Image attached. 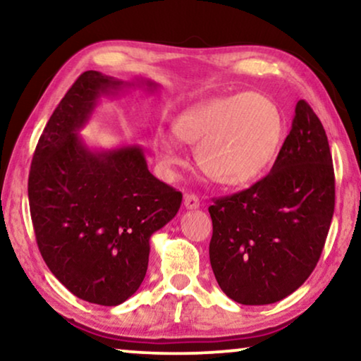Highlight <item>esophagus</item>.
Here are the masks:
<instances>
[{
  "label": "esophagus",
  "instance_id": "esophagus-1",
  "mask_svg": "<svg viewBox=\"0 0 361 361\" xmlns=\"http://www.w3.org/2000/svg\"><path fill=\"white\" fill-rule=\"evenodd\" d=\"M184 207L187 210H195L200 207V200L199 197L194 195V194H185L184 195Z\"/></svg>",
  "mask_w": 361,
  "mask_h": 361
}]
</instances>
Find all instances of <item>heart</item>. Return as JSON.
I'll return each instance as SVG.
<instances>
[{"mask_svg": "<svg viewBox=\"0 0 361 361\" xmlns=\"http://www.w3.org/2000/svg\"><path fill=\"white\" fill-rule=\"evenodd\" d=\"M172 128L184 145L197 147V166L207 179L241 189L258 182L273 166L284 137V116L268 95L243 92L187 108ZM156 154L169 172L184 164L166 135L157 136Z\"/></svg>", "mask_w": 361, "mask_h": 361, "instance_id": "heart-1", "label": "heart"}]
</instances>
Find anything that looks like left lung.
Returning <instances> with one entry per match:
<instances>
[{
  "mask_svg": "<svg viewBox=\"0 0 361 361\" xmlns=\"http://www.w3.org/2000/svg\"><path fill=\"white\" fill-rule=\"evenodd\" d=\"M334 207L327 135L309 103L299 100L269 174L209 207L210 264L221 290L245 305L293 294L317 264Z\"/></svg>",
  "mask_w": 361,
  "mask_h": 361,
  "instance_id": "obj_1",
  "label": "left lung"
}]
</instances>
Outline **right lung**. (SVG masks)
<instances>
[{"label":"right lung","mask_w":361,"mask_h":361,"mask_svg":"<svg viewBox=\"0 0 361 361\" xmlns=\"http://www.w3.org/2000/svg\"><path fill=\"white\" fill-rule=\"evenodd\" d=\"M135 87L159 88L145 78L123 82L83 72L44 128L29 172L39 251L51 273L92 304L118 305L140 289L151 236L182 202L180 192L151 174L141 146L95 149L78 135L102 97Z\"/></svg>","instance_id":"add662e5"}]
</instances>
